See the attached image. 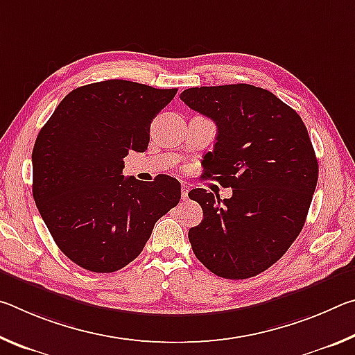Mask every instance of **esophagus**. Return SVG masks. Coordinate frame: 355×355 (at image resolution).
<instances>
[{
  "label": "esophagus",
  "mask_w": 355,
  "mask_h": 355,
  "mask_svg": "<svg viewBox=\"0 0 355 355\" xmlns=\"http://www.w3.org/2000/svg\"><path fill=\"white\" fill-rule=\"evenodd\" d=\"M188 192H189V186L188 184H182V197L186 200L188 199Z\"/></svg>",
  "instance_id": "1"
}]
</instances>
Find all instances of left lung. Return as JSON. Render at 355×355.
Masks as SVG:
<instances>
[{
	"mask_svg": "<svg viewBox=\"0 0 355 355\" xmlns=\"http://www.w3.org/2000/svg\"><path fill=\"white\" fill-rule=\"evenodd\" d=\"M180 98L218 127L203 177L233 189L224 200L189 191L203 209L191 248L219 277H254L284 257L307 219L318 183L309 131L293 107L250 84L191 87Z\"/></svg>",
	"mask_w": 355,
	"mask_h": 355,
	"instance_id": "left-lung-1",
	"label": "left lung"
}]
</instances>
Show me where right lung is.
<instances>
[{"label":"right lung","mask_w":355,"mask_h":355,"mask_svg":"<svg viewBox=\"0 0 355 355\" xmlns=\"http://www.w3.org/2000/svg\"><path fill=\"white\" fill-rule=\"evenodd\" d=\"M177 89L107 80L65 95L33 150V196L58 248L87 271L114 272L141 254L156 220L180 202L169 175L125 178L123 158L146 152L150 123Z\"/></svg>","instance_id":"1"}]
</instances>
